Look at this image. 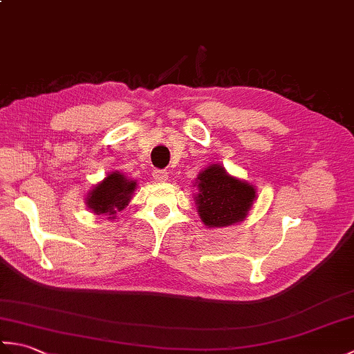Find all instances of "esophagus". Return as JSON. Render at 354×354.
Masks as SVG:
<instances>
[{"instance_id":"34e87169","label":"esophagus","mask_w":354,"mask_h":354,"mask_svg":"<svg viewBox=\"0 0 354 354\" xmlns=\"http://www.w3.org/2000/svg\"><path fill=\"white\" fill-rule=\"evenodd\" d=\"M152 176H153L155 181H158V183H165V181H167V179H169V173L165 171V170L156 169V170H153Z\"/></svg>"}]
</instances>
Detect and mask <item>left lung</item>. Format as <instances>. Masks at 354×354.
<instances>
[{"label":"left lung","instance_id":"8db88e82","mask_svg":"<svg viewBox=\"0 0 354 354\" xmlns=\"http://www.w3.org/2000/svg\"><path fill=\"white\" fill-rule=\"evenodd\" d=\"M196 179L198 212L207 227H228L245 219L255 198L252 185L230 176L217 164L201 171Z\"/></svg>","mask_w":354,"mask_h":354}]
</instances>
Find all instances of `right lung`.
<instances>
[{
    "mask_svg": "<svg viewBox=\"0 0 354 354\" xmlns=\"http://www.w3.org/2000/svg\"><path fill=\"white\" fill-rule=\"evenodd\" d=\"M137 183L127 179L118 171H112L95 189L89 193L88 207L95 214H106L114 219V214L129 204Z\"/></svg>",
    "mask_w": 354,
    "mask_h": 354,
    "instance_id": "right-lung-1",
    "label": "right lung"
}]
</instances>
